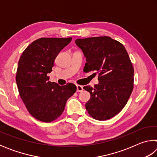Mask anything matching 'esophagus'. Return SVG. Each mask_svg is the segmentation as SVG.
Returning <instances> with one entry per match:
<instances>
[{"label": "esophagus", "instance_id": "esophagus-1", "mask_svg": "<svg viewBox=\"0 0 157 157\" xmlns=\"http://www.w3.org/2000/svg\"><path fill=\"white\" fill-rule=\"evenodd\" d=\"M83 90V86H80V85H77V92H82Z\"/></svg>", "mask_w": 157, "mask_h": 157}]
</instances>
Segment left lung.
<instances>
[{
	"label": "left lung",
	"instance_id": "obj_1",
	"mask_svg": "<svg viewBox=\"0 0 157 157\" xmlns=\"http://www.w3.org/2000/svg\"><path fill=\"white\" fill-rule=\"evenodd\" d=\"M86 63L84 71H96L99 84L84 86L91 94L86 103L89 115L106 121L117 115L127 104L134 88V67L125 48L109 36L78 39Z\"/></svg>",
	"mask_w": 157,
	"mask_h": 157
}]
</instances>
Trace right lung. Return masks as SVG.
Here are the masks:
<instances>
[{
	"label": "right lung",
	"mask_w": 157,
	"mask_h": 157,
	"mask_svg": "<svg viewBox=\"0 0 157 157\" xmlns=\"http://www.w3.org/2000/svg\"><path fill=\"white\" fill-rule=\"evenodd\" d=\"M72 40L68 38H40L23 52L18 61L16 82L21 98L37 120L50 123L62 115L66 101L76 91L72 83L59 86L49 81L54 61Z\"/></svg>",
	"instance_id": "1"
}]
</instances>
